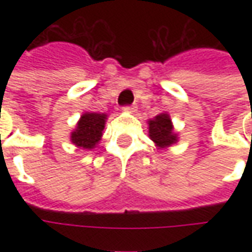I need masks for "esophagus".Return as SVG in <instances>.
Returning a JSON list of instances; mask_svg holds the SVG:
<instances>
[{"label":"esophagus","mask_w":252,"mask_h":252,"mask_svg":"<svg viewBox=\"0 0 252 252\" xmlns=\"http://www.w3.org/2000/svg\"><path fill=\"white\" fill-rule=\"evenodd\" d=\"M123 109L129 110V112H133V110L136 109V106H135V105H126V106H123Z\"/></svg>","instance_id":"1"}]
</instances>
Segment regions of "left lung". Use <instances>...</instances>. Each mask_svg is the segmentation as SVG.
Returning <instances> with one entry per match:
<instances>
[{
    "mask_svg": "<svg viewBox=\"0 0 252 252\" xmlns=\"http://www.w3.org/2000/svg\"><path fill=\"white\" fill-rule=\"evenodd\" d=\"M148 126H150V137L153 142L157 143L158 147H167L177 142V136L175 133H173V126L169 115L162 113L157 116L155 119L150 120Z\"/></svg>",
    "mask_w": 252,
    "mask_h": 252,
    "instance_id": "1",
    "label": "left lung"
}]
</instances>
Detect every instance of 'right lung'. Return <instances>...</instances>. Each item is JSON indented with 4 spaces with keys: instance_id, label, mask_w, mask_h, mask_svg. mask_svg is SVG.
<instances>
[{
    "instance_id": "1",
    "label": "right lung",
    "mask_w": 252,
    "mask_h": 252,
    "mask_svg": "<svg viewBox=\"0 0 252 252\" xmlns=\"http://www.w3.org/2000/svg\"><path fill=\"white\" fill-rule=\"evenodd\" d=\"M106 115L85 113L78 123L75 131L71 133V142L78 147L94 148L102 136Z\"/></svg>"
}]
</instances>
